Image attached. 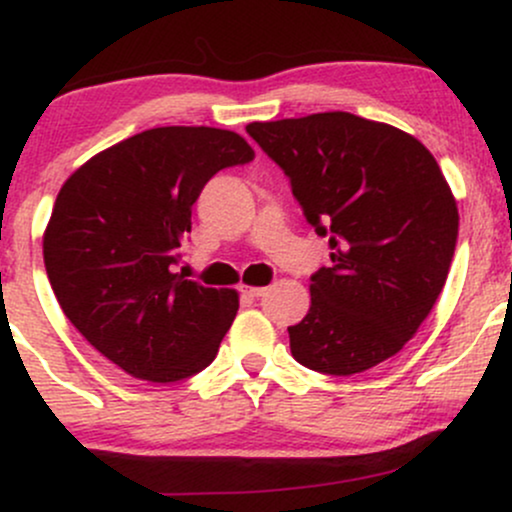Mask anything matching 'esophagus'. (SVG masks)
Returning a JSON list of instances; mask_svg holds the SVG:
<instances>
[{"mask_svg": "<svg viewBox=\"0 0 512 512\" xmlns=\"http://www.w3.org/2000/svg\"><path fill=\"white\" fill-rule=\"evenodd\" d=\"M240 293H243V296H250V298H260V296H264V293H267V289H264V286H240Z\"/></svg>", "mask_w": 512, "mask_h": 512, "instance_id": "esophagus-1", "label": "esophagus"}]
</instances>
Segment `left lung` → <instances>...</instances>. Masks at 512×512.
I'll list each match as a JSON object with an SVG mask.
<instances>
[{
  "instance_id": "left-lung-1",
  "label": "left lung",
  "mask_w": 512,
  "mask_h": 512,
  "mask_svg": "<svg viewBox=\"0 0 512 512\" xmlns=\"http://www.w3.org/2000/svg\"><path fill=\"white\" fill-rule=\"evenodd\" d=\"M289 175L332 267L310 276V310L289 327L291 354L317 373L354 375L395 356L443 291L457 214L448 180L419 139L351 113L250 122Z\"/></svg>"
}]
</instances>
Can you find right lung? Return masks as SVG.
Segmentation results:
<instances>
[{
  "mask_svg": "<svg viewBox=\"0 0 512 512\" xmlns=\"http://www.w3.org/2000/svg\"><path fill=\"white\" fill-rule=\"evenodd\" d=\"M252 158L228 129L154 127L88 158L62 185L43 236L50 286L86 342L132 378L175 383L214 361L238 293L173 264L204 185Z\"/></svg>",
  "mask_w": 512,
  "mask_h": 512,
  "instance_id": "add662e5",
  "label": "right lung"
}]
</instances>
